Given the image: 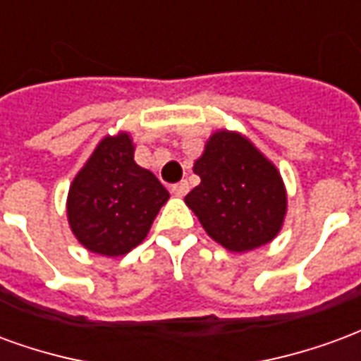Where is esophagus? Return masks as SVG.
Returning <instances> with one entry per match:
<instances>
[{
    "instance_id": "obj_1",
    "label": "esophagus",
    "mask_w": 361,
    "mask_h": 361,
    "mask_svg": "<svg viewBox=\"0 0 361 361\" xmlns=\"http://www.w3.org/2000/svg\"><path fill=\"white\" fill-rule=\"evenodd\" d=\"M189 191V183L185 180L180 181V183H173L172 185V193L178 197H183Z\"/></svg>"
}]
</instances>
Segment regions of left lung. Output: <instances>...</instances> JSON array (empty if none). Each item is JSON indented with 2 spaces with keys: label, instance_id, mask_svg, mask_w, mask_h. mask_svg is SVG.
Listing matches in <instances>:
<instances>
[{
  "label": "left lung",
  "instance_id": "left-lung-1",
  "mask_svg": "<svg viewBox=\"0 0 361 361\" xmlns=\"http://www.w3.org/2000/svg\"><path fill=\"white\" fill-rule=\"evenodd\" d=\"M201 183L185 195L204 232L230 251H251L279 234L286 189L276 166L235 131H216L193 166Z\"/></svg>",
  "mask_w": 361,
  "mask_h": 361
}]
</instances>
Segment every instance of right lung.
<instances>
[{
  "label": "right lung",
  "instance_id": "obj_1",
  "mask_svg": "<svg viewBox=\"0 0 361 361\" xmlns=\"http://www.w3.org/2000/svg\"><path fill=\"white\" fill-rule=\"evenodd\" d=\"M127 133L104 137L67 195V219L75 238L92 253L126 255L147 238L170 193L133 160Z\"/></svg>",
  "mask_w": 361,
  "mask_h": 361
}]
</instances>
